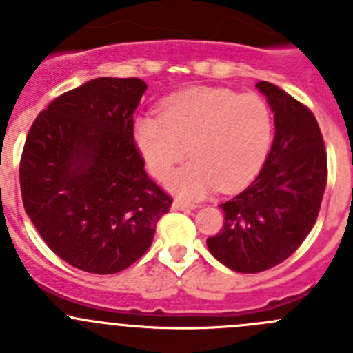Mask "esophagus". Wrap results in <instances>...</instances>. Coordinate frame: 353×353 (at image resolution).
<instances>
[{
	"instance_id": "obj_1",
	"label": "esophagus",
	"mask_w": 353,
	"mask_h": 353,
	"mask_svg": "<svg viewBox=\"0 0 353 353\" xmlns=\"http://www.w3.org/2000/svg\"><path fill=\"white\" fill-rule=\"evenodd\" d=\"M195 203H186V202H183V200H174V203H172V209H176V210H192V209H195Z\"/></svg>"
}]
</instances>
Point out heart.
<instances>
[{
  "label": "heart",
  "instance_id": "b5f03b06",
  "mask_svg": "<svg viewBox=\"0 0 353 353\" xmlns=\"http://www.w3.org/2000/svg\"><path fill=\"white\" fill-rule=\"evenodd\" d=\"M273 139V118L265 99L232 88L199 87L170 99L161 117L136 121V143L157 179H167L188 154L169 188L183 199L210 190L235 192L261 170Z\"/></svg>",
  "mask_w": 353,
  "mask_h": 353
}]
</instances>
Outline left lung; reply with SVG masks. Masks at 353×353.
Segmentation results:
<instances>
[{"label": "left lung", "mask_w": 353, "mask_h": 353, "mask_svg": "<svg viewBox=\"0 0 353 353\" xmlns=\"http://www.w3.org/2000/svg\"><path fill=\"white\" fill-rule=\"evenodd\" d=\"M275 137L249 186L221 203L225 225L207 239L210 254L239 273H259L285 261L314 228L327 183V154L317 120L305 104L268 81Z\"/></svg>", "instance_id": "obj_1"}]
</instances>
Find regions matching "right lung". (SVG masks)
<instances>
[{
    "mask_svg": "<svg viewBox=\"0 0 353 353\" xmlns=\"http://www.w3.org/2000/svg\"><path fill=\"white\" fill-rule=\"evenodd\" d=\"M146 88L139 78H95L54 99L26 137V212L52 251L83 272L110 275L136 263L172 205L134 141Z\"/></svg>",
    "mask_w": 353,
    "mask_h": 353,
    "instance_id": "right-lung-1",
    "label": "right lung"
}]
</instances>
